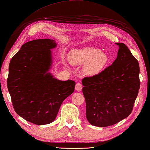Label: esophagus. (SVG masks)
<instances>
[{
    "label": "esophagus",
    "instance_id": "1",
    "mask_svg": "<svg viewBox=\"0 0 150 150\" xmlns=\"http://www.w3.org/2000/svg\"><path fill=\"white\" fill-rule=\"evenodd\" d=\"M83 88V86L81 83H77L76 85V87H75V89L76 90V91H80L82 90V89Z\"/></svg>",
    "mask_w": 150,
    "mask_h": 150
}]
</instances>
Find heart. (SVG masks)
<instances>
[{
    "mask_svg": "<svg viewBox=\"0 0 150 150\" xmlns=\"http://www.w3.org/2000/svg\"><path fill=\"white\" fill-rule=\"evenodd\" d=\"M70 60L74 65H83V72L88 76H96L106 67L109 60V56L100 49L86 47L75 50L70 54Z\"/></svg>",
    "mask_w": 150,
    "mask_h": 150,
    "instance_id": "1",
    "label": "heart"
}]
</instances>
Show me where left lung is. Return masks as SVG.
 Wrapping results in <instances>:
<instances>
[{"label":"left lung","mask_w":150,"mask_h":150,"mask_svg":"<svg viewBox=\"0 0 150 150\" xmlns=\"http://www.w3.org/2000/svg\"><path fill=\"white\" fill-rule=\"evenodd\" d=\"M119 45L112 65L98 74L82 81L86 118L91 125H113L130 115L140 89V67L127 46Z\"/></svg>","instance_id":"obj_1"}]
</instances>
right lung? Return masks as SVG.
Wrapping results in <instances>:
<instances>
[{
    "mask_svg": "<svg viewBox=\"0 0 150 150\" xmlns=\"http://www.w3.org/2000/svg\"><path fill=\"white\" fill-rule=\"evenodd\" d=\"M53 39L28 41L12 58L7 79L8 90L16 112L38 125L54 121L64 99L74 91L76 83L61 81L49 70L52 65Z\"/></svg>",
    "mask_w": 150,
    "mask_h": 150,
    "instance_id": "right-lung-1",
    "label": "right lung"
}]
</instances>
